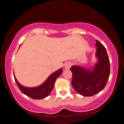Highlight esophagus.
Masks as SVG:
<instances>
[{"label":"esophagus","mask_w":124,"mask_h":124,"mask_svg":"<svg viewBox=\"0 0 124 124\" xmlns=\"http://www.w3.org/2000/svg\"><path fill=\"white\" fill-rule=\"evenodd\" d=\"M71 62H66L64 64V67L66 70L69 69L71 67Z\"/></svg>","instance_id":"obj_1"}]
</instances>
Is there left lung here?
Returning a JSON list of instances; mask_svg holds the SVG:
<instances>
[{
    "mask_svg": "<svg viewBox=\"0 0 124 124\" xmlns=\"http://www.w3.org/2000/svg\"><path fill=\"white\" fill-rule=\"evenodd\" d=\"M95 41L98 62L93 69L75 65L70 69L72 73V86L78 93L85 97L93 96L102 91L110 74V63L105 47L99 41Z\"/></svg>",
    "mask_w": 124,
    "mask_h": 124,
    "instance_id": "obj_1",
    "label": "left lung"
}]
</instances>
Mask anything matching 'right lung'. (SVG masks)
I'll use <instances>...</instances> for the list:
<instances>
[{
  "label": "right lung",
  "instance_id": "add662e5",
  "mask_svg": "<svg viewBox=\"0 0 124 124\" xmlns=\"http://www.w3.org/2000/svg\"><path fill=\"white\" fill-rule=\"evenodd\" d=\"M62 72V69H59L52 74L45 82L39 86L34 88H28L22 86L21 84L17 81L13 72L14 78L17 86L20 90L24 94L34 99H41L48 97L53 90L54 83L57 78L60 76Z\"/></svg>",
  "mask_w": 124,
  "mask_h": 124
}]
</instances>
